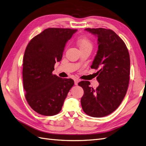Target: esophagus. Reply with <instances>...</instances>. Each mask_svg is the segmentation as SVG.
<instances>
[{
  "instance_id": "34e87169",
  "label": "esophagus",
  "mask_w": 146,
  "mask_h": 146,
  "mask_svg": "<svg viewBox=\"0 0 146 146\" xmlns=\"http://www.w3.org/2000/svg\"><path fill=\"white\" fill-rule=\"evenodd\" d=\"M78 82H79V80H78V79H77V78H76V79H75V80H74V84H75V85H77Z\"/></svg>"
}]
</instances>
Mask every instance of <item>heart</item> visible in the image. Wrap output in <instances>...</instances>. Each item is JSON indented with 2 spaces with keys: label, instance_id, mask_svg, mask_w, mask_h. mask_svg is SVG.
I'll use <instances>...</instances> for the list:
<instances>
[{
  "label": "heart",
  "instance_id": "obj_1",
  "mask_svg": "<svg viewBox=\"0 0 146 146\" xmlns=\"http://www.w3.org/2000/svg\"><path fill=\"white\" fill-rule=\"evenodd\" d=\"M77 44L80 50L91 49L92 47V44L91 39L86 36L79 38L77 40Z\"/></svg>",
  "mask_w": 146,
  "mask_h": 146
}]
</instances>
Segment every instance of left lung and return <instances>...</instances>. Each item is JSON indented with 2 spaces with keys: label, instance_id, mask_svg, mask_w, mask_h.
Returning <instances> with one entry per match:
<instances>
[{
  "label": "left lung",
  "instance_id": "8db88e82",
  "mask_svg": "<svg viewBox=\"0 0 146 146\" xmlns=\"http://www.w3.org/2000/svg\"><path fill=\"white\" fill-rule=\"evenodd\" d=\"M85 30L98 38V50L91 68L99 69L97 72L99 85L94 90L90 82L78 83L84 91L81 104L88 115L101 117L115 111L124 98L130 80V55L124 42L113 30Z\"/></svg>",
  "mask_w": 146,
  "mask_h": 146
}]
</instances>
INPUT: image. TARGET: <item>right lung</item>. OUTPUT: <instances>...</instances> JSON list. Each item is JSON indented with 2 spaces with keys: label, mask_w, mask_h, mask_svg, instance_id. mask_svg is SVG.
Wrapping results in <instances>:
<instances>
[{
  "label": "right lung",
  "mask_w": 146,
  "mask_h": 146,
  "mask_svg": "<svg viewBox=\"0 0 146 146\" xmlns=\"http://www.w3.org/2000/svg\"><path fill=\"white\" fill-rule=\"evenodd\" d=\"M77 30L48 28L35 36L25 48L23 85L30 107L44 116H54L62 108L74 82L52 74L60 61L66 42Z\"/></svg>",
  "instance_id": "right-lung-1"
}]
</instances>
